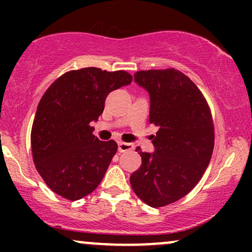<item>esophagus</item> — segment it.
<instances>
[{"label": "esophagus", "instance_id": "esophagus-1", "mask_svg": "<svg viewBox=\"0 0 252 252\" xmlns=\"http://www.w3.org/2000/svg\"><path fill=\"white\" fill-rule=\"evenodd\" d=\"M134 149V144L132 143H126V142H118V152L124 153L128 152V150Z\"/></svg>", "mask_w": 252, "mask_h": 252}]
</instances>
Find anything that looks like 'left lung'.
<instances>
[{
    "label": "left lung",
    "mask_w": 252,
    "mask_h": 252,
    "mask_svg": "<svg viewBox=\"0 0 252 252\" xmlns=\"http://www.w3.org/2000/svg\"><path fill=\"white\" fill-rule=\"evenodd\" d=\"M134 78L148 91L149 122L158 130L153 136L154 153L136 148L142 164L130 185L147 205L162 207L189 193L209 166L215 147L212 115L200 90L180 71H138Z\"/></svg>",
    "instance_id": "1"
}]
</instances>
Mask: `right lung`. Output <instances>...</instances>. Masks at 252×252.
Masks as SVG:
<instances>
[{
	"instance_id": "1",
	"label": "right lung",
	"mask_w": 252,
	"mask_h": 252,
	"mask_svg": "<svg viewBox=\"0 0 252 252\" xmlns=\"http://www.w3.org/2000/svg\"><path fill=\"white\" fill-rule=\"evenodd\" d=\"M126 71L97 67L70 71L46 90L37 105L31 143L33 161L57 194L79 200L97 189L117 152L114 140L92 134L111 91L131 83Z\"/></svg>"
}]
</instances>
